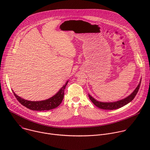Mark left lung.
<instances>
[{
	"label": "left lung",
	"instance_id": "obj_1",
	"mask_svg": "<svg viewBox=\"0 0 150 150\" xmlns=\"http://www.w3.org/2000/svg\"><path fill=\"white\" fill-rule=\"evenodd\" d=\"M141 79L139 81V84L138 85V86L137 88L135 89V90L127 97L126 98L122 99L120 100L117 101H114V102H101L97 101L95 98H94L90 94H88L89 98L90 100L94 103L95 105H96L97 108L101 109H104V110H115L119 108H122V107L126 105L129 103H130L136 96L137 94L138 93V91L139 89L140 85H141Z\"/></svg>",
	"mask_w": 150,
	"mask_h": 150
}]
</instances>
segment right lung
<instances>
[{
  "instance_id": "right-lung-1",
  "label": "right lung",
  "mask_w": 150,
  "mask_h": 150,
  "mask_svg": "<svg viewBox=\"0 0 150 150\" xmlns=\"http://www.w3.org/2000/svg\"><path fill=\"white\" fill-rule=\"evenodd\" d=\"M69 81H67L65 85L60 89V90L53 97L45 100L37 101H32L30 100H25L17 96L12 90L14 96L18 101L24 106L26 107L27 108L36 111H44V110H50L53 109H55L58 107L62 103L63 97H64V90Z\"/></svg>"
}]
</instances>
